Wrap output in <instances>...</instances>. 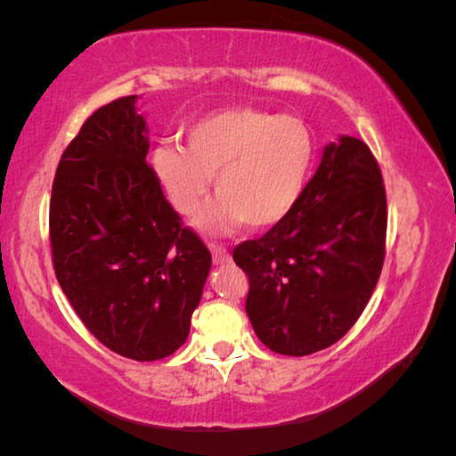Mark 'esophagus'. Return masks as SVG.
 Listing matches in <instances>:
<instances>
[{"mask_svg":"<svg viewBox=\"0 0 456 456\" xmlns=\"http://www.w3.org/2000/svg\"><path fill=\"white\" fill-rule=\"evenodd\" d=\"M209 249H211V256H213V264L215 265H225V264H229V261H231L229 251L223 245L209 243Z\"/></svg>","mask_w":456,"mask_h":456,"instance_id":"34e87169","label":"esophagus"}]
</instances>
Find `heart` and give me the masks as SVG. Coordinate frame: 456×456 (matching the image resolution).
Wrapping results in <instances>:
<instances>
[{
	"instance_id": "1",
	"label": "heart",
	"mask_w": 456,
	"mask_h": 456,
	"mask_svg": "<svg viewBox=\"0 0 456 456\" xmlns=\"http://www.w3.org/2000/svg\"><path fill=\"white\" fill-rule=\"evenodd\" d=\"M314 163V138L304 122L257 108H227L187 130V149L175 142L151 152V167L168 200L192 215L215 179L217 199L197 217L209 233L247 223L267 229L297 205Z\"/></svg>"
}]
</instances>
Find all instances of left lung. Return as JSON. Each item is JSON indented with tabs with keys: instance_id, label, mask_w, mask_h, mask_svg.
<instances>
[{
	"instance_id": "obj_1",
	"label": "left lung",
	"mask_w": 456,
	"mask_h": 456,
	"mask_svg": "<svg viewBox=\"0 0 456 456\" xmlns=\"http://www.w3.org/2000/svg\"><path fill=\"white\" fill-rule=\"evenodd\" d=\"M386 191L368 146L339 136L283 221L235 247L249 277L245 312L283 356H307L346 336L378 283L386 245Z\"/></svg>"
}]
</instances>
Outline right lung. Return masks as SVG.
I'll return each mask as SVG.
<instances>
[{"label":"right lung","instance_id":"obj_1","mask_svg":"<svg viewBox=\"0 0 456 456\" xmlns=\"http://www.w3.org/2000/svg\"><path fill=\"white\" fill-rule=\"evenodd\" d=\"M136 96L92 114L60 159L50 200L52 259L68 302L106 348L136 362L184 344L211 253L146 163Z\"/></svg>","mask_w":456,"mask_h":456}]
</instances>
